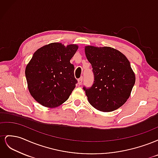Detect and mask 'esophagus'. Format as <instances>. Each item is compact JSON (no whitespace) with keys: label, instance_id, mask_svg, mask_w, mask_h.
<instances>
[{"label":"esophagus","instance_id":"esophagus-1","mask_svg":"<svg viewBox=\"0 0 158 158\" xmlns=\"http://www.w3.org/2000/svg\"><path fill=\"white\" fill-rule=\"evenodd\" d=\"M82 81H83V77L80 78L78 80V84L79 85H80L81 84H82Z\"/></svg>","mask_w":158,"mask_h":158}]
</instances>
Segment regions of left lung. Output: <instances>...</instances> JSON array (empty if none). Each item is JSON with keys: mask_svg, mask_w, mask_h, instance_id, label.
<instances>
[{"mask_svg": "<svg viewBox=\"0 0 158 158\" xmlns=\"http://www.w3.org/2000/svg\"><path fill=\"white\" fill-rule=\"evenodd\" d=\"M85 52L94 76L92 86L83 87L89 103L99 111H114L127 102L135 84L130 62L120 51L108 47L87 46Z\"/></svg>", "mask_w": 158, "mask_h": 158, "instance_id": "8db88e82", "label": "left lung"}]
</instances>
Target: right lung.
<instances>
[{"mask_svg":"<svg viewBox=\"0 0 158 158\" xmlns=\"http://www.w3.org/2000/svg\"><path fill=\"white\" fill-rule=\"evenodd\" d=\"M78 49L53 43L37 49L26 68L28 89L36 102L47 107L65 102L76 87L74 67L70 63Z\"/></svg>","mask_w":158,"mask_h":158,"instance_id":"obj_1","label":"right lung"}]
</instances>
